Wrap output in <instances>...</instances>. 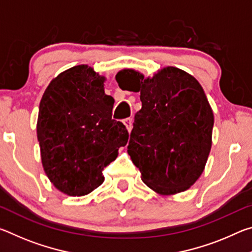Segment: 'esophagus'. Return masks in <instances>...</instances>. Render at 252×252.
I'll use <instances>...</instances> for the list:
<instances>
[{
  "instance_id": "1",
  "label": "esophagus",
  "mask_w": 252,
  "mask_h": 252,
  "mask_svg": "<svg viewBox=\"0 0 252 252\" xmlns=\"http://www.w3.org/2000/svg\"><path fill=\"white\" fill-rule=\"evenodd\" d=\"M123 125L126 126L127 132H129V133H130L131 130H132V119L131 118H127V119H126V120H123Z\"/></svg>"
}]
</instances>
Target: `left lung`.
Listing matches in <instances>:
<instances>
[{
	"label": "left lung",
	"instance_id": "obj_1",
	"mask_svg": "<svg viewBox=\"0 0 252 252\" xmlns=\"http://www.w3.org/2000/svg\"><path fill=\"white\" fill-rule=\"evenodd\" d=\"M116 80L122 90L140 92L127 153L142 181L162 195L188 190L206 167L215 122L198 80L174 66L148 78L123 69Z\"/></svg>",
	"mask_w": 252,
	"mask_h": 252
}]
</instances>
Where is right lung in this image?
I'll use <instances>...</instances> for the list:
<instances>
[{"label":"right lung","mask_w":252,"mask_h":252,"mask_svg":"<svg viewBox=\"0 0 252 252\" xmlns=\"http://www.w3.org/2000/svg\"><path fill=\"white\" fill-rule=\"evenodd\" d=\"M104 81L93 67L75 65L51 81L40 102L42 165L53 186L71 197L101 186L102 170L129 139L126 126L111 119L114 99L104 93Z\"/></svg>","instance_id":"right-lung-1"}]
</instances>
